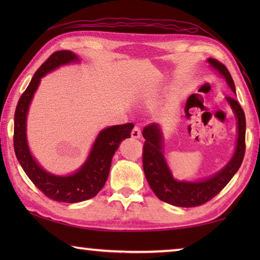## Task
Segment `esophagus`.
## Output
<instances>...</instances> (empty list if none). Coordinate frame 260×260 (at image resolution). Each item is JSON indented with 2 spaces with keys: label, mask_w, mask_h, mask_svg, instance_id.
Wrapping results in <instances>:
<instances>
[{
  "label": "esophagus",
  "mask_w": 260,
  "mask_h": 260,
  "mask_svg": "<svg viewBox=\"0 0 260 260\" xmlns=\"http://www.w3.org/2000/svg\"><path fill=\"white\" fill-rule=\"evenodd\" d=\"M141 136V127L139 125H135L133 131H132V138L139 139Z\"/></svg>",
  "instance_id": "34e87169"
}]
</instances>
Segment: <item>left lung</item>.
Segmentation results:
<instances>
[{"mask_svg":"<svg viewBox=\"0 0 260 260\" xmlns=\"http://www.w3.org/2000/svg\"><path fill=\"white\" fill-rule=\"evenodd\" d=\"M209 63L225 77L228 86L235 93V85L230 71L221 61L209 58ZM237 118L239 138L235 153L225 169L212 178L201 182L175 181L166 165L161 152V133L157 124H149L143 128V170L149 186L162 202L180 208H195L212 200L226 187L234 174L239 171L245 153V116L243 109L234 98H226Z\"/></svg>","mask_w":260,"mask_h":260,"instance_id":"obj_1","label":"left lung"}]
</instances>
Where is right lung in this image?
Wrapping results in <instances>:
<instances>
[{"label": "right lung", "instance_id": "right-lung-1", "mask_svg": "<svg viewBox=\"0 0 260 260\" xmlns=\"http://www.w3.org/2000/svg\"><path fill=\"white\" fill-rule=\"evenodd\" d=\"M74 60H78V57L70 50H58L51 54L35 72L28 87L21 94L15 111L14 148L17 159L39 190L50 200L63 203H78L98 195L107 182L114 152L122 140L131 138V132L134 127L132 122H128L103 129L96 139L85 165L70 177H56L47 173L38 165L30 156L26 141V114L28 105L40 79L46 73Z\"/></svg>", "mask_w": 260, "mask_h": 260}]
</instances>
